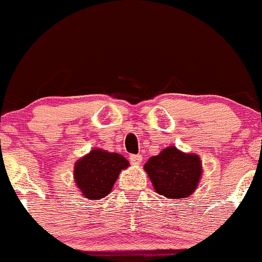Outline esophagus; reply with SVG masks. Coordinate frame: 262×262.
<instances>
[{"instance_id": "esophagus-1", "label": "esophagus", "mask_w": 262, "mask_h": 262, "mask_svg": "<svg viewBox=\"0 0 262 262\" xmlns=\"http://www.w3.org/2000/svg\"><path fill=\"white\" fill-rule=\"evenodd\" d=\"M130 160L132 164H141L142 157L140 154H132L130 155Z\"/></svg>"}]
</instances>
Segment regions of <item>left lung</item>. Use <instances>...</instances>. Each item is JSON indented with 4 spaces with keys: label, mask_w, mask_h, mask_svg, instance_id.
Listing matches in <instances>:
<instances>
[{
    "label": "left lung",
    "mask_w": 262,
    "mask_h": 262,
    "mask_svg": "<svg viewBox=\"0 0 262 262\" xmlns=\"http://www.w3.org/2000/svg\"><path fill=\"white\" fill-rule=\"evenodd\" d=\"M144 169L154 190L169 199H183L192 195L203 173L199 155L183 152L173 145L150 158L145 163Z\"/></svg>",
    "instance_id": "1"
}]
</instances>
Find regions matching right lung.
I'll list each match as a JSON object with an SVG mask.
<instances>
[{
  "mask_svg": "<svg viewBox=\"0 0 262 262\" xmlns=\"http://www.w3.org/2000/svg\"><path fill=\"white\" fill-rule=\"evenodd\" d=\"M130 165L123 155L103 149H93L75 163V183L82 195L99 200L110 195L120 172Z\"/></svg>",
  "mask_w": 262,
  "mask_h": 262,
  "instance_id": "1",
  "label": "right lung"
}]
</instances>
